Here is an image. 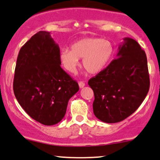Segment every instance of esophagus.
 <instances>
[{"label":"esophagus","instance_id":"esophagus-1","mask_svg":"<svg viewBox=\"0 0 160 160\" xmlns=\"http://www.w3.org/2000/svg\"><path fill=\"white\" fill-rule=\"evenodd\" d=\"M78 86H79V88L82 89L85 86V83L83 82H78Z\"/></svg>","mask_w":160,"mask_h":160}]
</instances>
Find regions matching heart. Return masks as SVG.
Here are the masks:
<instances>
[{
    "mask_svg": "<svg viewBox=\"0 0 160 160\" xmlns=\"http://www.w3.org/2000/svg\"><path fill=\"white\" fill-rule=\"evenodd\" d=\"M115 54V47L111 41L100 38L88 37L75 41L71 50L62 49L60 61L64 68L74 73L82 59L83 67L89 73L98 74L108 66Z\"/></svg>",
    "mask_w": 160,
    "mask_h": 160,
    "instance_id": "1",
    "label": "heart"
}]
</instances>
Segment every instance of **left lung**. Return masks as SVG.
Returning a JSON list of instances; mask_svg holds the SVG:
<instances>
[{
  "instance_id": "obj_1",
  "label": "left lung",
  "mask_w": 160,
  "mask_h": 160,
  "mask_svg": "<svg viewBox=\"0 0 160 160\" xmlns=\"http://www.w3.org/2000/svg\"><path fill=\"white\" fill-rule=\"evenodd\" d=\"M117 58L88 84L94 92V114L100 121L117 123L135 112L149 89L147 58L134 39L124 38Z\"/></svg>"
}]
</instances>
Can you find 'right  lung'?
Segmentation results:
<instances>
[{
  "instance_id": "1",
  "label": "right lung",
  "mask_w": 160,
  "mask_h": 160,
  "mask_svg": "<svg viewBox=\"0 0 160 160\" xmlns=\"http://www.w3.org/2000/svg\"><path fill=\"white\" fill-rule=\"evenodd\" d=\"M60 47L50 32L40 31L19 50L15 68L14 92L30 117L54 125L65 117L68 100L78 84L60 67Z\"/></svg>"
}]
</instances>
